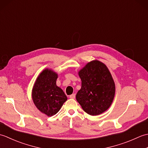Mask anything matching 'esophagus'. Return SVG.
Returning a JSON list of instances; mask_svg holds the SVG:
<instances>
[{
  "mask_svg": "<svg viewBox=\"0 0 148 148\" xmlns=\"http://www.w3.org/2000/svg\"><path fill=\"white\" fill-rule=\"evenodd\" d=\"M69 97H70L71 99H75V97H76V95H75V94H72V95L69 96Z\"/></svg>",
  "mask_w": 148,
  "mask_h": 148,
  "instance_id": "obj_1",
  "label": "esophagus"
}]
</instances>
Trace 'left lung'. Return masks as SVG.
I'll return each instance as SVG.
<instances>
[{
    "label": "left lung",
    "instance_id": "left-lung-1",
    "mask_svg": "<svg viewBox=\"0 0 148 148\" xmlns=\"http://www.w3.org/2000/svg\"><path fill=\"white\" fill-rule=\"evenodd\" d=\"M81 88L76 100L88 114L97 116L111 106L115 94V84L107 66L99 60H93L78 72Z\"/></svg>",
    "mask_w": 148,
    "mask_h": 148
}]
</instances>
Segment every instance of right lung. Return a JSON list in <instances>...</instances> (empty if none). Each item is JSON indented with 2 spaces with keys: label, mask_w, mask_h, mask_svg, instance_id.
Here are the masks:
<instances>
[{
  "label": "right lung",
  "mask_w": 148,
  "mask_h": 148,
  "mask_svg": "<svg viewBox=\"0 0 148 148\" xmlns=\"http://www.w3.org/2000/svg\"><path fill=\"white\" fill-rule=\"evenodd\" d=\"M58 74L51 69H46L37 77L34 84L32 97L39 111L48 116L56 114L67 97L60 88L56 86Z\"/></svg>",
  "instance_id": "right-lung-1"
}]
</instances>
